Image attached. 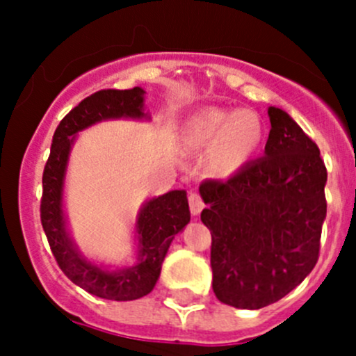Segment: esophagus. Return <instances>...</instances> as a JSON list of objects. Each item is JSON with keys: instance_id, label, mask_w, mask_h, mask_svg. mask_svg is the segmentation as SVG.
I'll return each instance as SVG.
<instances>
[{"instance_id": "obj_1", "label": "esophagus", "mask_w": 356, "mask_h": 356, "mask_svg": "<svg viewBox=\"0 0 356 356\" xmlns=\"http://www.w3.org/2000/svg\"><path fill=\"white\" fill-rule=\"evenodd\" d=\"M189 208H191V213L195 215V217L196 215H200L201 210L204 208L203 200H201L198 193H191V195H189Z\"/></svg>"}]
</instances>
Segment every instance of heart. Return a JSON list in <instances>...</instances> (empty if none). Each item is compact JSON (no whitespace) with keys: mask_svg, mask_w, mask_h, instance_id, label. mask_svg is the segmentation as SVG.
Masks as SVG:
<instances>
[{"mask_svg":"<svg viewBox=\"0 0 356 356\" xmlns=\"http://www.w3.org/2000/svg\"><path fill=\"white\" fill-rule=\"evenodd\" d=\"M265 124L253 110L208 108L193 115L184 143L193 149H208V168L217 177H231L260 152Z\"/></svg>","mask_w":356,"mask_h":356,"instance_id":"1","label":"heart"}]
</instances>
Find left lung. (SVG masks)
<instances>
[{
	"instance_id": "1",
	"label": "left lung",
	"mask_w": 356,
	"mask_h": 356,
	"mask_svg": "<svg viewBox=\"0 0 356 356\" xmlns=\"http://www.w3.org/2000/svg\"><path fill=\"white\" fill-rule=\"evenodd\" d=\"M264 156L227 181H204L201 220L211 232L213 293L258 310L303 282L315 267L327 213V170L317 145L270 106Z\"/></svg>"
}]
</instances>
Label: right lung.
<instances>
[{
  "label": "right lung",
  "instance_id": "1",
  "mask_svg": "<svg viewBox=\"0 0 356 356\" xmlns=\"http://www.w3.org/2000/svg\"><path fill=\"white\" fill-rule=\"evenodd\" d=\"M145 95L141 88L124 91L105 89L82 99L56 127L42 174L41 222L53 254L63 274L74 284L105 300L131 301L152 293L172 239L184 231L191 220L184 189H174L146 200L139 208L134 224V243L138 246L136 261L134 265L120 268L89 260L68 231L63 189L77 134L105 120H152L148 111H145Z\"/></svg>",
  "mask_w": 356,
  "mask_h": 356
}]
</instances>
